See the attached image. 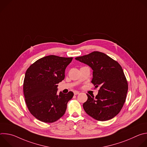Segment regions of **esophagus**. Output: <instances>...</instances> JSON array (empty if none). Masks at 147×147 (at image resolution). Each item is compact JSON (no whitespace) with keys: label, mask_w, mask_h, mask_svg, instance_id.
Segmentation results:
<instances>
[{"label":"esophagus","mask_w":147,"mask_h":147,"mask_svg":"<svg viewBox=\"0 0 147 147\" xmlns=\"http://www.w3.org/2000/svg\"><path fill=\"white\" fill-rule=\"evenodd\" d=\"M80 94V92H79L78 91H74V95H78V94Z\"/></svg>","instance_id":"obj_1"}]
</instances>
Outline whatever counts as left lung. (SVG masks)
Returning <instances> with one entry per match:
<instances>
[{
  "label": "left lung",
  "instance_id": "1",
  "mask_svg": "<svg viewBox=\"0 0 147 147\" xmlns=\"http://www.w3.org/2000/svg\"><path fill=\"white\" fill-rule=\"evenodd\" d=\"M93 70L91 82L99 87L94 98L88 94L83 103L86 112L99 121H106L115 117L121 111L126 99L128 83L119 63L102 52L94 51L76 57Z\"/></svg>",
  "mask_w": 147,
  "mask_h": 147
}]
</instances>
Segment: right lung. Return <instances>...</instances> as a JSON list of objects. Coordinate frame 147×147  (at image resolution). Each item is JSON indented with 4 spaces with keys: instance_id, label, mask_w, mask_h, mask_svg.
<instances>
[{
    "instance_id": "right-lung-1",
    "label": "right lung",
    "mask_w": 147,
    "mask_h": 147,
    "mask_svg": "<svg viewBox=\"0 0 147 147\" xmlns=\"http://www.w3.org/2000/svg\"><path fill=\"white\" fill-rule=\"evenodd\" d=\"M73 57L49 55L42 57L27 70L23 84L25 101L38 120L53 123L64 115L74 94H57V84L65 77V69Z\"/></svg>"
}]
</instances>
